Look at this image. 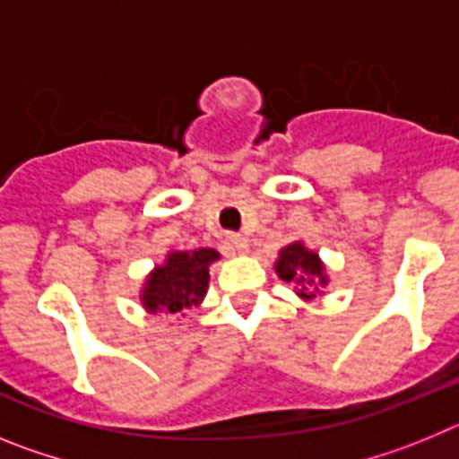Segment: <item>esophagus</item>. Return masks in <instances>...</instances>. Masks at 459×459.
<instances>
[{
    "instance_id": "obj_1",
    "label": "esophagus",
    "mask_w": 459,
    "mask_h": 459,
    "mask_svg": "<svg viewBox=\"0 0 459 459\" xmlns=\"http://www.w3.org/2000/svg\"><path fill=\"white\" fill-rule=\"evenodd\" d=\"M225 243H227V248L232 250V253H243V250L248 248V241H246V237H241V234H234V232L227 234Z\"/></svg>"
}]
</instances>
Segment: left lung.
I'll return each mask as SVG.
<instances>
[{
    "label": "left lung",
    "mask_w": 459,
    "mask_h": 459,
    "mask_svg": "<svg viewBox=\"0 0 459 459\" xmlns=\"http://www.w3.org/2000/svg\"><path fill=\"white\" fill-rule=\"evenodd\" d=\"M275 271L285 282H294L301 287L299 294L303 299H312L315 294L310 290H317V285H326V275H324V266L317 253L303 248V243H290L285 250H280Z\"/></svg>",
    "instance_id": "obj_1"
}]
</instances>
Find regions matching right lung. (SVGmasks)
<instances>
[{"label": "right lung", "mask_w": 459, "mask_h": 459, "mask_svg": "<svg viewBox=\"0 0 459 459\" xmlns=\"http://www.w3.org/2000/svg\"><path fill=\"white\" fill-rule=\"evenodd\" d=\"M218 253L211 248L193 253H172L168 264L158 266L142 291V303L152 315L156 312H181L204 299L209 285V264Z\"/></svg>", "instance_id": "right-lung-1"}]
</instances>
